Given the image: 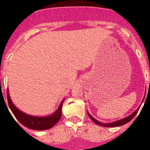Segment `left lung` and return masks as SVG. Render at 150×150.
<instances>
[{
    "label": "left lung",
    "instance_id": "8db88e82",
    "mask_svg": "<svg viewBox=\"0 0 150 150\" xmlns=\"http://www.w3.org/2000/svg\"><path fill=\"white\" fill-rule=\"evenodd\" d=\"M145 98V97H144ZM144 99H143L142 100V103L143 101H144ZM140 106H141V104H140V106H139V107H137V109L136 110L134 111V112H133L131 115H129V116H128L127 117L125 118H123V119H122V120H117V121H115V122H108V123H102L98 121L97 120H95V118L93 117L92 116H91V115L89 114V112H87V113H88V116H89V118L91 119L92 121L94 122L95 123H96L97 125H100V126H103V127H107V128H111V127H117V126H121V125H123L126 124V123L129 122L131 120L133 119L134 117L135 116V115L137 114V112H138L139 109H140Z\"/></svg>",
    "mask_w": 150,
    "mask_h": 150
}]
</instances>
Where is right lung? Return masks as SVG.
<instances>
[{
    "label": "right lung",
    "mask_w": 150,
    "mask_h": 150,
    "mask_svg": "<svg viewBox=\"0 0 150 150\" xmlns=\"http://www.w3.org/2000/svg\"><path fill=\"white\" fill-rule=\"evenodd\" d=\"M7 100L8 104L11 110L13 115L16 116L18 122L22 125H25L27 128L33 130H38V131H43V130L51 128L56 124L61 119L62 113V105L64 103V99L61 102L60 105L58 107V109L53 113L44 116H36L28 115L25 112H22L20 110L18 109L12 101L10 98L9 89L7 88Z\"/></svg>",
    "instance_id": "add662e5"
}]
</instances>
